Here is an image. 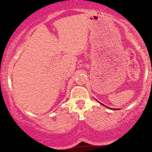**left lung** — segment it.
<instances>
[{"mask_svg":"<svg viewBox=\"0 0 152 152\" xmlns=\"http://www.w3.org/2000/svg\"><path fill=\"white\" fill-rule=\"evenodd\" d=\"M113 110H114V109H113Z\"/></svg>","mask_w":152,"mask_h":152,"instance_id":"obj_1","label":"left lung"}]
</instances>
